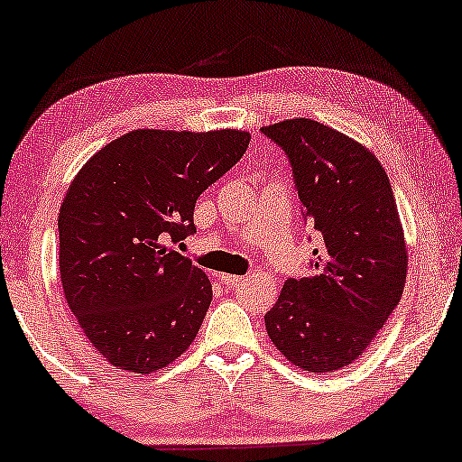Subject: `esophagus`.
Returning <instances> with one entry per match:
<instances>
[{
  "label": "esophagus",
  "instance_id": "1",
  "mask_svg": "<svg viewBox=\"0 0 462 462\" xmlns=\"http://www.w3.org/2000/svg\"><path fill=\"white\" fill-rule=\"evenodd\" d=\"M219 281H222V284H226V287L234 289V287H238V284L243 282L245 278L243 276H234V274H222V276H219Z\"/></svg>",
  "mask_w": 462,
  "mask_h": 462
}]
</instances>
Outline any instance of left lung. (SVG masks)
I'll return each mask as SVG.
<instances>
[{
	"label": "left lung",
	"instance_id": "obj_1",
	"mask_svg": "<svg viewBox=\"0 0 462 462\" xmlns=\"http://www.w3.org/2000/svg\"><path fill=\"white\" fill-rule=\"evenodd\" d=\"M287 154L305 224L320 240L289 278L265 330L284 358L333 373L360 358L400 303L408 255L393 190L368 148L311 119L262 127Z\"/></svg>",
	"mask_w": 462,
	"mask_h": 462
}]
</instances>
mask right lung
I'll use <instances>...</instances> for the list:
<instances>
[{
    "mask_svg": "<svg viewBox=\"0 0 462 462\" xmlns=\"http://www.w3.org/2000/svg\"><path fill=\"white\" fill-rule=\"evenodd\" d=\"M249 140L238 129H135L77 173L58 216L62 289L113 366L148 374L190 347L211 282L167 245L197 230V199L238 163Z\"/></svg>",
    "mask_w": 462,
    "mask_h": 462,
    "instance_id": "add662e5",
    "label": "right lung"
}]
</instances>
